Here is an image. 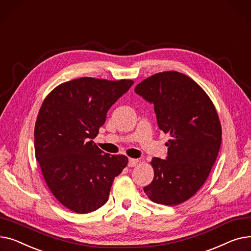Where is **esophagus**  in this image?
<instances>
[{
	"label": "esophagus",
	"mask_w": 251,
	"mask_h": 251,
	"mask_svg": "<svg viewBox=\"0 0 251 251\" xmlns=\"http://www.w3.org/2000/svg\"><path fill=\"white\" fill-rule=\"evenodd\" d=\"M138 163H139L138 159H132V158H129V159H128V163H127V165H128L129 167H135V166H137V165H138Z\"/></svg>",
	"instance_id": "obj_1"
}]
</instances>
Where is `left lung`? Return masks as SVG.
<instances>
[{"label": "left lung", "instance_id": "1", "mask_svg": "<svg viewBox=\"0 0 251 251\" xmlns=\"http://www.w3.org/2000/svg\"><path fill=\"white\" fill-rule=\"evenodd\" d=\"M135 92L152 103L161 130L170 135L165 159L153 158L145 194L157 203L179 204L207 180L219 154L222 128L213 102L184 74L169 71L144 80Z\"/></svg>", "mask_w": 251, "mask_h": 251}]
</instances>
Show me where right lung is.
<instances>
[{
	"label": "right lung",
	"instance_id": "right-lung-1",
	"mask_svg": "<svg viewBox=\"0 0 251 251\" xmlns=\"http://www.w3.org/2000/svg\"><path fill=\"white\" fill-rule=\"evenodd\" d=\"M132 84L84 77L57 86L42 103L34 128L35 157L52 195L73 212L101 208L127 164L126 156L103 152L93 139L108 109Z\"/></svg>",
	"mask_w": 251,
	"mask_h": 251
}]
</instances>
